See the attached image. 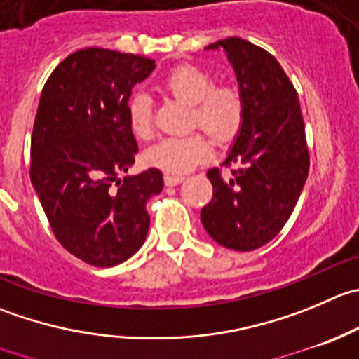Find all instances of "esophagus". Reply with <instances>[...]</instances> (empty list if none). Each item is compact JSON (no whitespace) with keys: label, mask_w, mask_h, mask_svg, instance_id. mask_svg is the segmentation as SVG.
Instances as JSON below:
<instances>
[{"label":"esophagus","mask_w":359,"mask_h":359,"mask_svg":"<svg viewBox=\"0 0 359 359\" xmlns=\"http://www.w3.org/2000/svg\"><path fill=\"white\" fill-rule=\"evenodd\" d=\"M184 180L182 175H172V173H165V184L166 186H177Z\"/></svg>","instance_id":"obj_1"}]
</instances>
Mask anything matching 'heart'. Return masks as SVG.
<instances>
[{
	"instance_id": "obj_1",
	"label": "heart",
	"mask_w": 359,
	"mask_h": 359,
	"mask_svg": "<svg viewBox=\"0 0 359 359\" xmlns=\"http://www.w3.org/2000/svg\"><path fill=\"white\" fill-rule=\"evenodd\" d=\"M165 91L173 98L191 105V126L207 131L219 144L233 140L242 130L245 103L242 93L231 83H214L207 68L198 65H180L163 80ZM130 128L138 138H149L154 131L152 100L145 93L131 96L128 105ZM212 154L210 142L201 131L186 137H165L145 152V161L172 175H180Z\"/></svg>"
}]
</instances>
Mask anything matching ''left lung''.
Here are the masks:
<instances>
[{
	"instance_id": "1",
	"label": "left lung",
	"mask_w": 359,
	"mask_h": 359,
	"mask_svg": "<svg viewBox=\"0 0 359 359\" xmlns=\"http://www.w3.org/2000/svg\"><path fill=\"white\" fill-rule=\"evenodd\" d=\"M228 52L245 103L242 130L226 158L231 175L208 170L214 194L201 208L208 235L233 250H254L279 235L309 175L305 124L297 89L264 48L242 38L208 45Z\"/></svg>"
}]
</instances>
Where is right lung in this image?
I'll list each match as a JSON object with an SVG mask.
<instances>
[{"instance_id":"1","label":"right lung","mask_w":359,"mask_h":359,"mask_svg":"<svg viewBox=\"0 0 359 359\" xmlns=\"http://www.w3.org/2000/svg\"><path fill=\"white\" fill-rule=\"evenodd\" d=\"M156 68L138 54L87 47L47 79L31 135L29 177L57 242L93 266H116L147 236L163 173L128 172L138 152L128 100Z\"/></svg>"}]
</instances>
